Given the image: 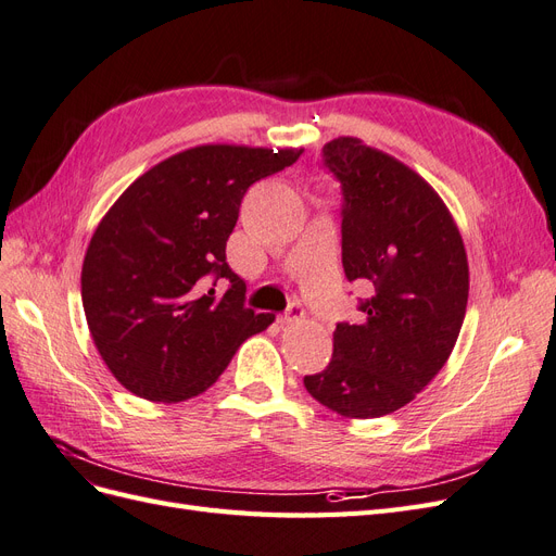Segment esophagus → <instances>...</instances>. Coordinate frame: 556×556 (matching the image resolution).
Here are the masks:
<instances>
[{
  "label": "esophagus",
  "instance_id": "obj_1",
  "mask_svg": "<svg viewBox=\"0 0 556 556\" xmlns=\"http://www.w3.org/2000/svg\"><path fill=\"white\" fill-rule=\"evenodd\" d=\"M304 315H306L304 306L294 301V304H290L288 311H285L278 319H280V325H292V323H299V319H304Z\"/></svg>",
  "mask_w": 556,
  "mask_h": 556
}]
</instances>
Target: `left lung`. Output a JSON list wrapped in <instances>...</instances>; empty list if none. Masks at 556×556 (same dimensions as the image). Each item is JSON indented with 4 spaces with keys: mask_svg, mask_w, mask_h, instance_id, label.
Masks as SVG:
<instances>
[{
    "mask_svg": "<svg viewBox=\"0 0 556 556\" xmlns=\"http://www.w3.org/2000/svg\"><path fill=\"white\" fill-rule=\"evenodd\" d=\"M323 164L341 182L345 278L371 282L374 296L357 325H336L329 366L304 384L343 417H382L422 392L457 343L466 250L443 199L406 164L355 137L329 141Z\"/></svg>",
    "mask_w": 556,
    "mask_h": 556,
    "instance_id": "1",
    "label": "left lung"
}]
</instances>
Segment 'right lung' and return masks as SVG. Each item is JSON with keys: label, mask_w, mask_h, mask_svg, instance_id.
<instances>
[{"label": "right lung", "mask_w": 556, "mask_h": 556, "mask_svg": "<svg viewBox=\"0 0 556 556\" xmlns=\"http://www.w3.org/2000/svg\"><path fill=\"white\" fill-rule=\"evenodd\" d=\"M301 150L197 146L134 180L99 223L80 274L92 341L125 390L148 401L192 399L276 315L245 308L227 264L252 182L292 166ZM220 277L230 290L203 292Z\"/></svg>", "instance_id": "right-lung-1"}]
</instances>
